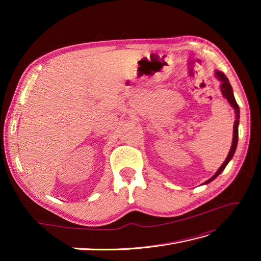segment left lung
Listing matches in <instances>:
<instances>
[{
	"mask_svg": "<svg viewBox=\"0 0 261 261\" xmlns=\"http://www.w3.org/2000/svg\"><path fill=\"white\" fill-rule=\"evenodd\" d=\"M215 76L216 79L219 81H221V92H222V95L228 99V102L231 104V107L234 109L236 111V121H234V125H233V139H232V146L231 149L229 151L228 157L224 160V163L222 164V166L218 169V171L211 177L208 180H206L204 182V184H208V182L212 181L213 179H215L216 177H218L222 171L224 170V168L226 167V165L229 164L230 160L233 157V154L236 152V149H237V145H238V125H239V119H240V110H239V105L237 104L236 98L233 96V91H232V87L229 80L226 79V76L222 73V71L220 70H215Z\"/></svg>",
	"mask_w": 261,
	"mask_h": 261,
	"instance_id": "1",
	"label": "left lung"
}]
</instances>
